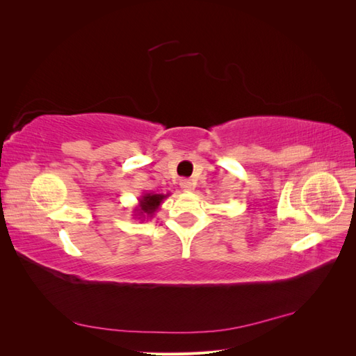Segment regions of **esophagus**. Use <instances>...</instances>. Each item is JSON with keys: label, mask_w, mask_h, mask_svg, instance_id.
<instances>
[{"label": "esophagus", "mask_w": 356, "mask_h": 356, "mask_svg": "<svg viewBox=\"0 0 356 356\" xmlns=\"http://www.w3.org/2000/svg\"><path fill=\"white\" fill-rule=\"evenodd\" d=\"M179 187L184 190V191H191L193 190V184L190 179H181L179 181Z\"/></svg>", "instance_id": "1"}]
</instances>
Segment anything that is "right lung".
Returning a JSON list of instances; mask_svg holds the SVG:
<instances>
[{"instance_id":"1","label":"right lung","mask_w":356,"mask_h":356,"mask_svg":"<svg viewBox=\"0 0 356 356\" xmlns=\"http://www.w3.org/2000/svg\"><path fill=\"white\" fill-rule=\"evenodd\" d=\"M169 196L166 195H157V193H143V196L138 199V204L134 209V217L144 221L145 218L149 220L154 217V213L160 208L161 202H163Z\"/></svg>"}]
</instances>
